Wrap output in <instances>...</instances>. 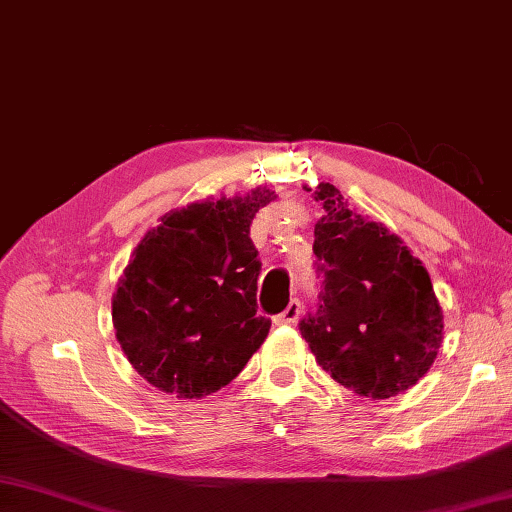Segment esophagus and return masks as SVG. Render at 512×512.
I'll use <instances>...</instances> for the list:
<instances>
[{
    "label": "esophagus",
    "mask_w": 512,
    "mask_h": 512,
    "mask_svg": "<svg viewBox=\"0 0 512 512\" xmlns=\"http://www.w3.org/2000/svg\"><path fill=\"white\" fill-rule=\"evenodd\" d=\"M299 317H301V303H299V299H292L286 306V310L277 314L273 321H275V325H295L299 321Z\"/></svg>",
    "instance_id": "34e87169"
}]
</instances>
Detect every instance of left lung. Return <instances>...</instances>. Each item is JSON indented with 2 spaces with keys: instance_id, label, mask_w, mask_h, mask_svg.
Wrapping results in <instances>:
<instances>
[{
  "instance_id": "8db88e82",
  "label": "left lung",
  "mask_w": 512,
  "mask_h": 512,
  "mask_svg": "<svg viewBox=\"0 0 512 512\" xmlns=\"http://www.w3.org/2000/svg\"><path fill=\"white\" fill-rule=\"evenodd\" d=\"M314 255L323 273L317 314L299 323L317 363L358 396L385 400L429 372L444 317L431 277L396 233L350 211L341 191L321 182Z\"/></svg>"
}]
</instances>
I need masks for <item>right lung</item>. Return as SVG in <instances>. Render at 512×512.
I'll use <instances>...</instances> for the list:
<instances>
[{
    "instance_id": "obj_1",
    "label": "right lung",
    "mask_w": 512,
    "mask_h": 512,
    "mask_svg": "<svg viewBox=\"0 0 512 512\" xmlns=\"http://www.w3.org/2000/svg\"><path fill=\"white\" fill-rule=\"evenodd\" d=\"M277 198L255 189L173 209L134 248L112 297L116 341L149 385L204 398L242 372L270 330L257 317L262 264L255 213Z\"/></svg>"
}]
</instances>
